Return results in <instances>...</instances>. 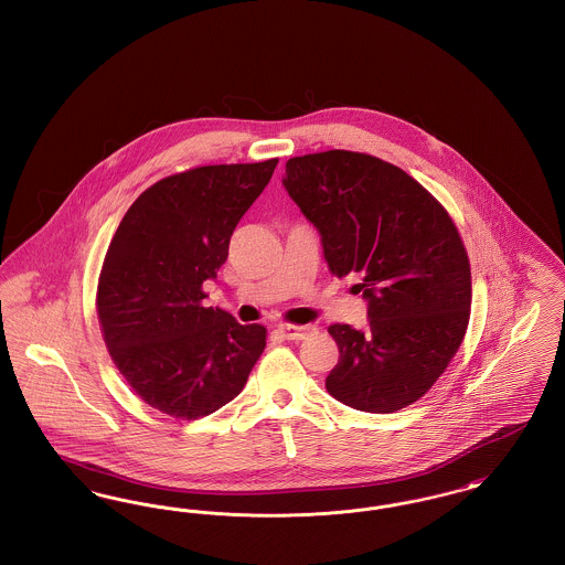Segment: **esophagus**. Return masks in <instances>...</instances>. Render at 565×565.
<instances>
[{"mask_svg": "<svg viewBox=\"0 0 565 565\" xmlns=\"http://www.w3.org/2000/svg\"><path fill=\"white\" fill-rule=\"evenodd\" d=\"M277 330L288 341H302L316 332V328H311V326H295V323H281Z\"/></svg>", "mask_w": 565, "mask_h": 565, "instance_id": "34e87169", "label": "esophagus"}]
</instances>
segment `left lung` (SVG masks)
I'll list each match as a JSON object with an SVG mask.
<instances>
[{"label":"left lung","mask_w":565,"mask_h":565,"mask_svg":"<svg viewBox=\"0 0 565 565\" xmlns=\"http://www.w3.org/2000/svg\"><path fill=\"white\" fill-rule=\"evenodd\" d=\"M284 186L322 235L328 269L353 275L366 330L332 323L326 390L366 413L417 403L454 360L470 320V260L447 210L401 167L326 150L286 162Z\"/></svg>","instance_id":"1"}]
</instances>
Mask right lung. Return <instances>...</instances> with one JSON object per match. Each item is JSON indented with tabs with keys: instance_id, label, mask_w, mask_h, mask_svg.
I'll list each match as a JSON object with an SVG mask.
<instances>
[{
	"instance_id": "right-lung-1",
	"label": "right lung",
	"mask_w": 565,
	"mask_h": 565,
	"mask_svg": "<svg viewBox=\"0 0 565 565\" xmlns=\"http://www.w3.org/2000/svg\"><path fill=\"white\" fill-rule=\"evenodd\" d=\"M279 159L205 164L143 190L109 242L97 318L111 362L152 408L199 419L231 403L267 345V328L203 307L235 226Z\"/></svg>"
}]
</instances>
